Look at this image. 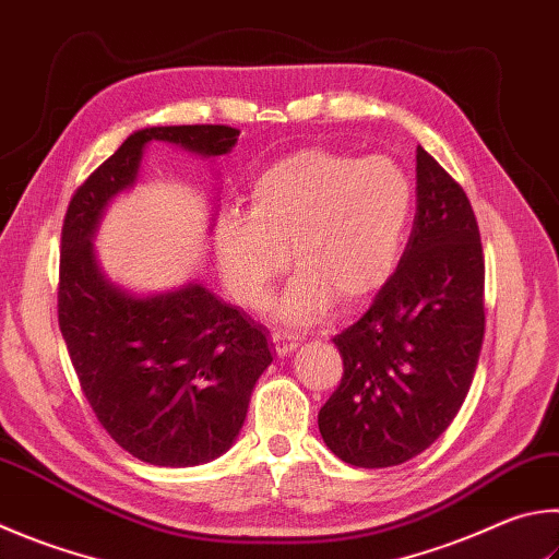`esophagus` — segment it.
Segmentation results:
<instances>
[{
    "label": "esophagus",
    "mask_w": 559,
    "mask_h": 559,
    "mask_svg": "<svg viewBox=\"0 0 559 559\" xmlns=\"http://www.w3.org/2000/svg\"><path fill=\"white\" fill-rule=\"evenodd\" d=\"M271 340H273V347H276L278 357H288V354L300 344L298 334H293V332H273Z\"/></svg>",
    "instance_id": "34e87169"
}]
</instances>
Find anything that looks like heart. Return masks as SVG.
Returning <instances> with one entry per match:
<instances>
[{"label": "heart", "mask_w": 559, "mask_h": 559, "mask_svg": "<svg viewBox=\"0 0 559 559\" xmlns=\"http://www.w3.org/2000/svg\"><path fill=\"white\" fill-rule=\"evenodd\" d=\"M413 207V182L389 156L298 151L251 180L249 212L217 222L219 269L231 296L259 308L290 249L300 273L278 298L276 318L312 322L332 298L342 310L359 308L399 269Z\"/></svg>", "instance_id": "obj_1"}]
</instances>
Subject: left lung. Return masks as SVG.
Instances as JSON below:
<instances>
[{
	"mask_svg": "<svg viewBox=\"0 0 559 559\" xmlns=\"http://www.w3.org/2000/svg\"><path fill=\"white\" fill-rule=\"evenodd\" d=\"M418 207L393 278L334 337L344 373L318 425L342 462L413 460L450 428L484 342V253L460 182L418 146Z\"/></svg>",
	"mask_w": 559,
	"mask_h": 559,
	"instance_id": "1",
	"label": "left lung"
}]
</instances>
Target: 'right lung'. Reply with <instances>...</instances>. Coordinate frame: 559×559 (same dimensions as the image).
Returning a JSON list of instances; mask_svg holds the SVG:
<instances>
[{"instance_id": "obj_1", "label": "right lung", "mask_w": 559, "mask_h": 559, "mask_svg": "<svg viewBox=\"0 0 559 559\" xmlns=\"http://www.w3.org/2000/svg\"><path fill=\"white\" fill-rule=\"evenodd\" d=\"M237 136L222 124L139 129L66 212L58 324L70 361L109 438L156 466H198L235 444L273 347L261 324L198 281L158 293L121 288L99 269L93 239L109 202L136 186L151 141L217 158Z\"/></svg>"}]
</instances>
